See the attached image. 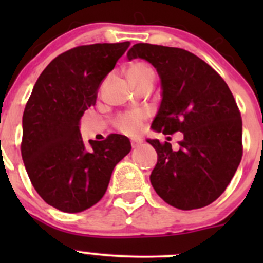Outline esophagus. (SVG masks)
<instances>
[{
    "label": "esophagus",
    "instance_id": "esophagus-1",
    "mask_svg": "<svg viewBox=\"0 0 263 263\" xmlns=\"http://www.w3.org/2000/svg\"><path fill=\"white\" fill-rule=\"evenodd\" d=\"M141 144H142V140H140V139H132L131 140V146L134 148L139 147Z\"/></svg>",
    "mask_w": 263,
    "mask_h": 263
}]
</instances>
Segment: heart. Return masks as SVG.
<instances>
[{
    "label": "heart",
    "mask_w": 263,
    "mask_h": 263,
    "mask_svg": "<svg viewBox=\"0 0 263 263\" xmlns=\"http://www.w3.org/2000/svg\"><path fill=\"white\" fill-rule=\"evenodd\" d=\"M128 76L134 84L145 80V79L153 78L154 79V71L146 62L142 61H137L134 62L128 67ZM145 113L136 110V112H126L122 113L116 118L115 124L116 128L118 131L123 132L127 135H136L139 134L140 129L142 128V123H144Z\"/></svg>",
    "instance_id": "heart-1"
}]
</instances>
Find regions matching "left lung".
<instances>
[{"instance_id":"left-lung-1","label":"left lung","mask_w":263,"mask_h":263,"mask_svg":"<svg viewBox=\"0 0 263 263\" xmlns=\"http://www.w3.org/2000/svg\"><path fill=\"white\" fill-rule=\"evenodd\" d=\"M127 58L146 60L161 79L163 99L153 129L183 134L178 150L147 140L158 153L150 176L154 190L181 210L210 205L232 181L243 155L242 118L229 86L210 65L182 48L137 43Z\"/></svg>"}]
</instances>
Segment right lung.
Wrapping results in <instances>:
<instances>
[{
    "label": "right lung",
    "mask_w": 263,
    "mask_h": 263,
    "mask_svg": "<svg viewBox=\"0 0 263 263\" xmlns=\"http://www.w3.org/2000/svg\"><path fill=\"white\" fill-rule=\"evenodd\" d=\"M129 47L79 46L61 53L36 80L23 116L21 156L31 184L47 203L81 213L99 202L115 166L131 151L129 140L112 134L85 147L80 119L97 102L103 79Z\"/></svg>",
    "instance_id": "obj_1"
}]
</instances>
